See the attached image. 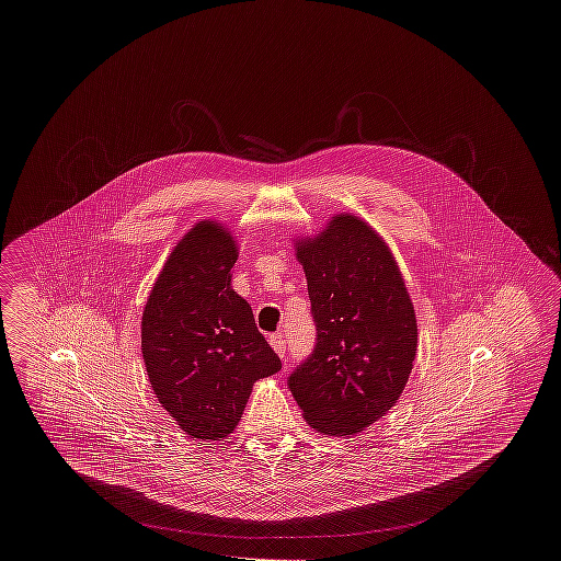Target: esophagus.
Returning a JSON list of instances; mask_svg holds the SVG:
<instances>
[{"mask_svg":"<svg viewBox=\"0 0 561 561\" xmlns=\"http://www.w3.org/2000/svg\"><path fill=\"white\" fill-rule=\"evenodd\" d=\"M268 345L275 348V353H277L279 357H286V339H284L282 334H271V336H268Z\"/></svg>","mask_w":561,"mask_h":561,"instance_id":"obj_1","label":"esophagus"}]
</instances>
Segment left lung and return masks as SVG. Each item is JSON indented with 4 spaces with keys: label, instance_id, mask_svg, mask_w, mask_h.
Masks as SVG:
<instances>
[{
    "label": "left lung",
    "instance_id": "1",
    "mask_svg": "<svg viewBox=\"0 0 561 561\" xmlns=\"http://www.w3.org/2000/svg\"><path fill=\"white\" fill-rule=\"evenodd\" d=\"M316 345L288 376L309 425L353 435L401 396L416 355V318L398 263L373 229L339 214L300 243Z\"/></svg>",
    "mask_w": 561,
    "mask_h": 561
}]
</instances>
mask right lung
I'll return each instance as SVG.
<instances>
[{
	"instance_id": "obj_1",
	"label": "right lung",
	"mask_w": 561,
	"mask_h": 561,
	"mask_svg": "<svg viewBox=\"0 0 561 561\" xmlns=\"http://www.w3.org/2000/svg\"><path fill=\"white\" fill-rule=\"evenodd\" d=\"M236 261L233 238L199 222L165 261L142 313L153 393L197 439L233 433L252 385L282 370L250 305L231 288Z\"/></svg>"
}]
</instances>
